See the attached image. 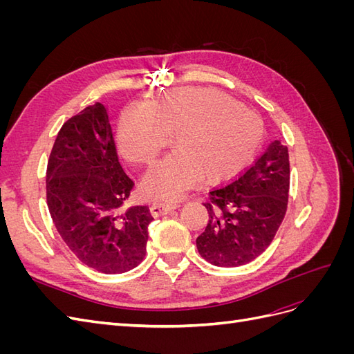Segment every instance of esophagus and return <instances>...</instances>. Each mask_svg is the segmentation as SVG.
<instances>
[{
	"mask_svg": "<svg viewBox=\"0 0 354 354\" xmlns=\"http://www.w3.org/2000/svg\"><path fill=\"white\" fill-rule=\"evenodd\" d=\"M178 208V203L177 202H164V201H155L152 205H151V212L153 217H160V216H165L169 211H173Z\"/></svg>",
	"mask_w": 354,
	"mask_h": 354,
	"instance_id": "34e87169",
	"label": "esophagus"
}]
</instances>
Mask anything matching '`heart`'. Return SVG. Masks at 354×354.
Instances as JSON below:
<instances>
[{"mask_svg": "<svg viewBox=\"0 0 354 354\" xmlns=\"http://www.w3.org/2000/svg\"><path fill=\"white\" fill-rule=\"evenodd\" d=\"M174 136L176 152L143 180L149 194L177 198L202 180L226 181L259 153L264 125L255 112L209 88H177L151 106L136 103L124 111L118 143L127 159L151 165Z\"/></svg>", "mask_w": 354, "mask_h": 354, "instance_id": "heart-1", "label": "heart"}]
</instances>
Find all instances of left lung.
<instances>
[{
	"instance_id": "8db88e82",
	"label": "left lung",
	"mask_w": 354,
	"mask_h": 354,
	"mask_svg": "<svg viewBox=\"0 0 354 354\" xmlns=\"http://www.w3.org/2000/svg\"><path fill=\"white\" fill-rule=\"evenodd\" d=\"M289 192L288 147L274 140L230 185L209 192L205 232L196 239L203 260L238 267L269 246L285 217Z\"/></svg>"
}]
</instances>
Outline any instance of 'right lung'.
<instances>
[{
	"label": "right lung",
	"mask_w": 354,
	"mask_h": 354,
	"mask_svg": "<svg viewBox=\"0 0 354 354\" xmlns=\"http://www.w3.org/2000/svg\"><path fill=\"white\" fill-rule=\"evenodd\" d=\"M47 205L53 223L78 260L118 274L146 255V205L125 207L134 186L118 160L108 109L95 103L68 120L47 164Z\"/></svg>",
	"instance_id": "1"
}]
</instances>
